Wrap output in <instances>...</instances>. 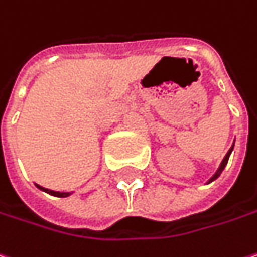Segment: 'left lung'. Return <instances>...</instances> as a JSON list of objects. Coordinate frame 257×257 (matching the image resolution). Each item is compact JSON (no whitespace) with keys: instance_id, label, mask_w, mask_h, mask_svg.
<instances>
[{"instance_id":"8db88e82","label":"left lung","mask_w":257,"mask_h":257,"mask_svg":"<svg viewBox=\"0 0 257 257\" xmlns=\"http://www.w3.org/2000/svg\"><path fill=\"white\" fill-rule=\"evenodd\" d=\"M231 151H233V145H231V148H230V150H229V152L226 154V157L223 158V161H221V164H220V167H218V170H217V171H216V174H214V175H213V177H211V178L208 180V183L214 181L216 178H218V177H220V174H221V171H223V170H224V167L227 165V161H229V157H230V154H231Z\"/></svg>"}]
</instances>
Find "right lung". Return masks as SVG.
<instances>
[{"label":"right lung","mask_w":257,"mask_h":257,"mask_svg":"<svg viewBox=\"0 0 257 257\" xmlns=\"http://www.w3.org/2000/svg\"><path fill=\"white\" fill-rule=\"evenodd\" d=\"M41 191H46V193H49V194L54 195V197H67V195H70V193H60V191H53V190H49V188H43V187H40L37 185Z\"/></svg>","instance_id":"obj_1"}]
</instances>
